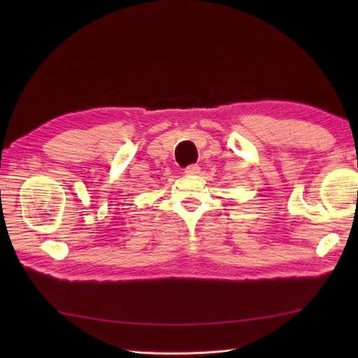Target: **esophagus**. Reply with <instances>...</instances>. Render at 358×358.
<instances>
[{
	"instance_id": "1",
	"label": "esophagus",
	"mask_w": 358,
	"mask_h": 358,
	"mask_svg": "<svg viewBox=\"0 0 358 358\" xmlns=\"http://www.w3.org/2000/svg\"><path fill=\"white\" fill-rule=\"evenodd\" d=\"M200 169H201V167L199 164H189L185 169V172L187 175H196V173H200Z\"/></svg>"
}]
</instances>
